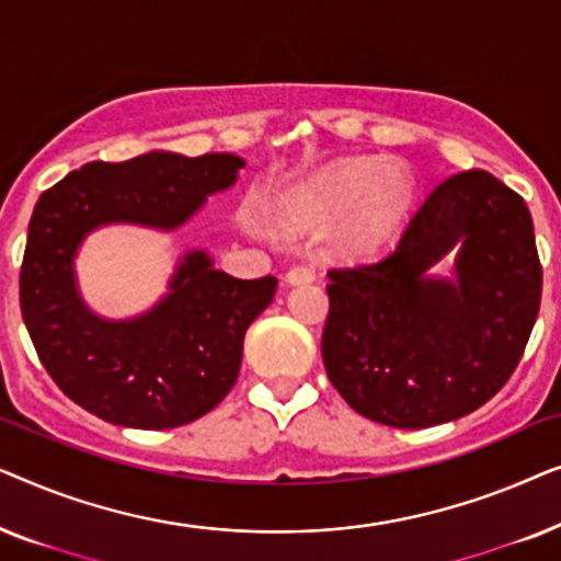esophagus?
Returning a JSON list of instances; mask_svg holds the SVG:
<instances>
[{"instance_id": "obj_1", "label": "esophagus", "mask_w": 561, "mask_h": 561, "mask_svg": "<svg viewBox=\"0 0 561 561\" xmlns=\"http://www.w3.org/2000/svg\"><path fill=\"white\" fill-rule=\"evenodd\" d=\"M313 278H317V273H313V267L309 265H296L286 273L288 286H304V283H311Z\"/></svg>"}]
</instances>
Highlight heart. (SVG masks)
<instances>
[{"label":"heart","mask_w":561,"mask_h":561,"mask_svg":"<svg viewBox=\"0 0 561 561\" xmlns=\"http://www.w3.org/2000/svg\"><path fill=\"white\" fill-rule=\"evenodd\" d=\"M413 194V179L396 163L373 158L347 160L319 173L280 206V219L296 232H321L336 219L332 234L340 257H370L396 232Z\"/></svg>","instance_id":"b5f03b06"}]
</instances>
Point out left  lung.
<instances>
[{"mask_svg":"<svg viewBox=\"0 0 561 561\" xmlns=\"http://www.w3.org/2000/svg\"><path fill=\"white\" fill-rule=\"evenodd\" d=\"M460 248L456 280L425 271ZM321 357L359 416L396 428L478 411L524 357L541 263L528 206L488 171L442 181L388 257L329 271Z\"/></svg>","mask_w":561,"mask_h":561,"instance_id":"obj_1","label":"left lung"}]
</instances>
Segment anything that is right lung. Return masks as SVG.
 I'll return each instance as SVG.
<instances>
[{
    "label": "right lung",
    "mask_w": 561,
    "mask_h": 561,
    "mask_svg": "<svg viewBox=\"0 0 561 561\" xmlns=\"http://www.w3.org/2000/svg\"><path fill=\"white\" fill-rule=\"evenodd\" d=\"M229 152H145L81 165L37 198L20 271V309L56 386L117 426L173 428L202 419L232 390L248 327L273 301V275L242 280L206 252L181 260L171 294L148 313L106 321L76 290L73 255L91 229L129 221L175 229L237 181Z\"/></svg>",
    "instance_id": "right-lung-1"
}]
</instances>
